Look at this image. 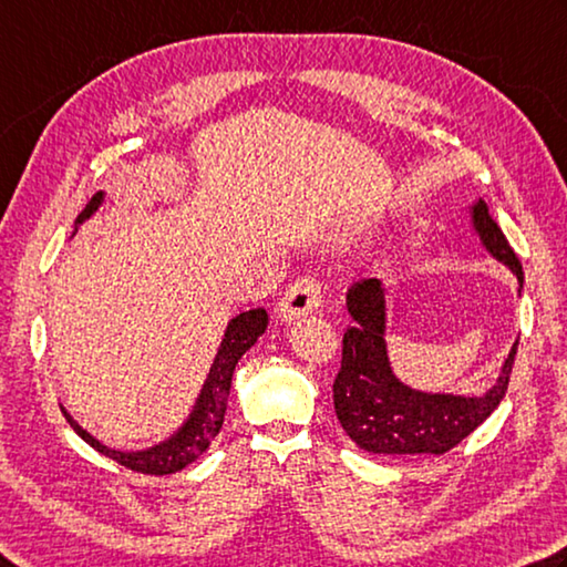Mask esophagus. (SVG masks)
<instances>
[{
  "label": "esophagus",
  "mask_w": 567,
  "mask_h": 567,
  "mask_svg": "<svg viewBox=\"0 0 567 567\" xmlns=\"http://www.w3.org/2000/svg\"><path fill=\"white\" fill-rule=\"evenodd\" d=\"M319 305H322V285L315 277H300L282 295L280 315L285 319H297L315 312Z\"/></svg>",
  "instance_id": "esophagus-1"
}]
</instances>
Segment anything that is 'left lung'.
<instances>
[{
	"label": "left lung",
	"instance_id": "left-lung-1",
	"mask_svg": "<svg viewBox=\"0 0 567 567\" xmlns=\"http://www.w3.org/2000/svg\"><path fill=\"white\" fill-rule=\"evenodd\" d=\"M473 225L496 260L506 262L523 285L518 255L491 218L486 203L473 208ZM354 324L342 337V362L334 377V411L347 436L369 454H446L486 421L506 396L518 342L498 382L483 396L424 394L391 374L384 344V287L374 277L347 292Z\"/></svg>",
	"mask_w": 567,
	"mask_h": 567
}]
</instances>
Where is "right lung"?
Masks as SVG:
<instances>
[{"label": "right lung", "mask_w": 567, "mask_h": 567, "mask_svg": "<svg viewBox=\"0 0 567 567\" xmlns=\"http://www.w3.org/2000/svg\"><path fill=\"white\" fill-rule=\"evenodd\" d=\"M101 200H104V193H96L94 198L86 203V208L81 210L76 218V225L84 223L91 213H94ZM267 329V312L265 310H250L243 312L233 319L228 324V332H225L218 357L210 367L208 382H205L198 404H195L193 414L188 421L173 434L168 441L163 444L146 449V451H136V454H123V451L109 449L96 441L91 434H86L74 419H71L64 411L66 421L71 429L86 441L91 449H96L99 454H104L113 458L121 466H126L131 471L138 473H148V476H168V473H176L181 468L188 466L200 454H205V449L210 446V441L220 434L223 429V419H225V409H228V394H230V382H233V372L238 359L248 352V349L257 342V337H262Z\"/></svg>", "instance_id": "right-lung-1"}]
</instances>
